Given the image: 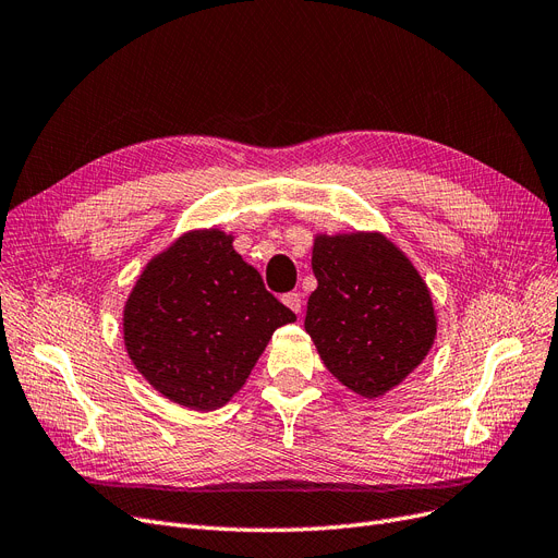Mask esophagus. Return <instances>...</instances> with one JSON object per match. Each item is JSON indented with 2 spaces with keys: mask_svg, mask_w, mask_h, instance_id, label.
Wrapping results in <instances>:
<instances>
[{
  "mask_svg": "<svg viewBox=\"0 0 558 558\" xmlns=\"http://www.w3.org/2000/svg\"><path fill=\"white\" fill-rule=\"evenodd\" d=\"M282 303L290 307V311H294L296 315H301V307H303V294L301 292H290L282 296Z\"/></svg>",
  "mask_w": 558,
  "mask_h": 558,
  "instance_id": "obj_1",
  "label": "esophagus"
}]
</instances>
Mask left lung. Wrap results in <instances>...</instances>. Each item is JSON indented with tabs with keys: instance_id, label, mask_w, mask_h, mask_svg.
<instances>
[{
	"instance_id": "obj_1",
	"label": "left lung",
	"mask_w": 558,
	"mask_h": 558,
	"mask_svg": "<svg viewBox=\"0 0 558 558\" xmlns=\"http://www.w3.org/2000/svg\"><path fill=\"white\" fill-rule=\"evenodd\" d=\"M305 331L324 365L363 398L398 386L429 352L435 307L416 268L381 234L319 236Z\"/></svg>"
}]
</instances>
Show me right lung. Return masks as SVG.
<instances>
[{
	"label": "right lung",
	"mask_w": 558,
	"mask_h": 558,
	"mask_svg": "<svg viewBox=\"0 0 558 558\" xmlns=\"http://www.w3.org/2000/svg\"><path fill=\"white\" fill-rule=\"evenodd\" d=\"M294 319L232 239L206 230L144 268L123 311V340L165 398L211 411L245 384L276 328Z\"/></svg>",
	"instance_id": "1"
}]
</instances>
